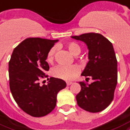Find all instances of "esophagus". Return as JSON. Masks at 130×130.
I'll return each instance as SVG.
<instances>
[{
    "label": "esophagus",
    "mask_w": 130,
    "mask_h": 130,
    "mask_svg": "<svg viewBox=\"0 0 130 130\" xmlns=\"http://www.w3.org/2000/svg\"><path fill=\"white\" fill-rule=\"evenodd\" d=\"M72 82H69V81H68V82H67V83H66V84H67V86H69V85H71L72 84Z\"/></svg>",
    "instance_id": "1"
}]
</instances>
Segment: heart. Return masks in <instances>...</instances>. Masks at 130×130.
Returning <instances> with one entry per match:
<instances>
[{"instance_id":"b5f03b06","label":"heart","mask_w":130,"mask_h":130,"mask_svg":"<svg viewBox=\"0 0 130 130\" xmlns=\"http://www.w3.org/2000/svg\"><path fill=\"white\" fill-rule=\"evenodd\" d=\"M69 52L73 55L76 56L80 53L81 47L76 42H69L66 45ZM57 47L53 46L48 50L46 55V59L47 62L52 63L55 58ZM80 72V68L77 65H58L52 70V76L57 78L63 79L65 80H71L74 79Z\"/></svg>"}]
</instances>
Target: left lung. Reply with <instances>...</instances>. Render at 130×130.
Instances as JSON below:
<instances>
[{"label": "left lung", "instance_id": "obj_1", "mask_svg": "<svg viewBox=\"0 0 130 130\" xmlns=\"http://www.w3.org/2000/svg\"><path fill=\"white\" fill-rule=\"evenodd\" d=\"M72 37L87 44L89 61L81 75L90 76L93 80L90 85L79 83L81 90L76 97L77 104L86 111H102L113 100L117 84V61L112 44L103 35L95 32Z\"/></svg>", "mask_w": 130, "mask_h": 130}]
</instances>
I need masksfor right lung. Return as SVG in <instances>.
<instances>
[{"label":"right lung","instance_id":"add662e5","mask_svg":"<svg viewBox=\"0 0 130 130\" xmlns=\"http://www.w3.org/2000/svg\"><path fill=\"white\" fill-rule=\"evenodd\" d=\"M58 40L29 37L15 47L9 62V87L13 98L26 113L35 117L45 116L54 110L56 95L66 87L65 81L47 78L48 84L39 80L47 78L46 55Z\"/></svg>","mask_w":130,"mask_h":130}]
</instances>
